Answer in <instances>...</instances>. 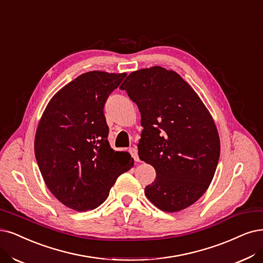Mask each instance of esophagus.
<instances>
[{"instance_id":"1","label":"esophagus","mask_w":263,"mask_h":263,"mask_svg":"<svg viewBox=\"0 0 263 263\" xmlns=\"http://www.w3.org/2000/svg\"><path fill=\"white\" fill-rule=\"evenodd\" d=\"M129 152H130V154H131V156L133 157V159H134L135 161H137V162H139V161H140V157H139V154H138L137 147H130Z\"/></svg>"}]
</instances>
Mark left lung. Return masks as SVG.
Here are the masks:
<instances>
[{
	"label": "left lung",
	"mask_w": 263,
	"mask_h": 263,
	"mask_svg": "<svg viewBox=\"0 0 263 263\" xmlns=\"http://www.w3.org/2000/svg\"><path fill=\"white\" fill-rule=\"evenodd\" d=\"M120 89L141 112L139 156L156 170L145 195L166 212L190 207L218 166L220 138L212 116L179 73L159 66L131 72Z\"/></svg>",
	"instance_id": "obj_1"
}]
</instances>
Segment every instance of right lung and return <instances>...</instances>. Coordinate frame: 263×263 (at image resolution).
I'll return each instance as SVG.
<instances>
[{
  "mask_svg": "<svg viewBox=\"0 0 263 263\" xmlns=\"http://www.w3.org/2000/svg\"><path fill=\"white\" fill-rule=\"evenodd\" d=\"M126 76L106 71L82 73L48 102L39 121L34 154L47 189L76 211L103 203L117 178L133 158L109 145L104 105Z\"/></svg>",
  "mask_w": 263,
  "mask_h": 263,
  "instance_id": "obj_1",
  "label": "right lung"
}]
</instances>
